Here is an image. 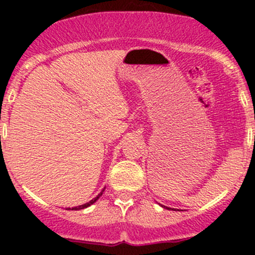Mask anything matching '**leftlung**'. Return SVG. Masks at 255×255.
Wrapping results in <instances>:
<instances>
[{"label":"left lung","instance_id":"8db88e82","mask_svg":"<svg viewBox=\"0 0 255 255\" xmlns=\"http://www.w3.org/2000/svg\"><path fill=\"white\" fill-rule=\"evenodd\" d=\"M163 207H165V206H163ZM166 208H168V207H166Z\"/></svg>","mask_w":255,"mask_h":255}]
</instances>
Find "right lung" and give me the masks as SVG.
<instances>
[{"mask_svg": "<svg viewBox=\"0 0 255 255\" xmlns=\"http://www.w3.org/2000/svg\"><path fill=\"white\" fill-rule=\"evenodd\" d=\"M104 191H105V189L102 190V191L100 192V194L97 195V196L95 197L94 200H91V201H90V202H86V204H84V205H80V206H76V207H73V208H68V210H76V211H78V210H84V208H86V207L91 206L92 204H95V202H96L97 200L100 199V196H101V195H102V192H104Z\"/></svg>", "mask_w": 255, "mask_h": 255, "instance_id": "1", "label": "right lung"}]
</instances>
